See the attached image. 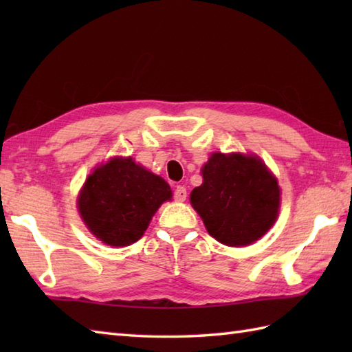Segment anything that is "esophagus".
I'll return each instance as SVG.
<instances>
[{
  "instance_id": "esophagus-1",
  "label": "esophagus",
  "mask_w": 352,
  "mask_h": 352,
  "mask_svg": "<svg viewBox=\"0 0 352 352\" xmlns=\"http://www.w3.org/2000/svg\"><path fill=\"white\" fill-rule=\"evenodd\" d=\"M186 197H188V190H186L184 186H177L174 190V199L178 201V203H183Z\"/></svg>"
}]
</instances>
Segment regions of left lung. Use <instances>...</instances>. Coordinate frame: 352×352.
I'll use <instances>...</instances> for the list:
<instances>
[{
    "label": "left lung",
    "instance_id": "left-lung-1",
    "mask_svg": "<svg viewBox=\"0 0 352 352\" xmlns=\"http://www.w3.org/2000/svg\"><path fill=\"white\" fill-rule=\"evenodd\" d=\"M201 174L203 184L192 190L190 204L216 241L246 246L274 226L280 186L257 155L213 153Z\"/></svg>",
    "mask_w": 352,
    "mask_h": 352
}]
</instances>
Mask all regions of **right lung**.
Listing matches in <instances>:
<instances>
[{
	"instance_id": "add662e5",
	"label": "right lung",
	"mask_w": 352,
	"mask_h": 352,
	"mask_svg": "<svg viewBox=\"0 0 352 352\" xmlns=\"http://www.w3.org/2000/svg\"><path fill=\"white\" fill-rule=\"evenodd\" d=\"M170 198L162 177L131 157H113L87 177L77 207L85 226L102 243L129 246L144 236L154 213Z\"/></svg>"
}]
</instances>
